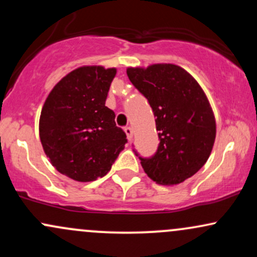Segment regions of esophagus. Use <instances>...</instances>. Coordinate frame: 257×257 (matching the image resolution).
Wrapping results in <instances>:
<instances>
[{"label": "esophagus", "instance_id": "34e87169", "mask_svg": "<svg viewBox=\"0 0 257 257\" xmlns=\"http://www.w3.org/2000/svg\"><path fill=\"white\" fill-rule=\"evenodd\" d=\"M124 132H125V134H126V138H128V140H132V138H133V129L131 128V126H125Z\"/></svg>", "mask_w": 257, "mask_h": 257}]
</instances>
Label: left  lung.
Listing matches in <instances>:
<instances>
[{"label":"left lung","instance_id":"left-lung-1","mask_svg":"<svg viewBox=\"0 0 257 257\" xmlns=\"http://www.w3.org/2000/svg\"><path fill=\"white\" fill-rule=\"evenodd\" d=\"M126 75L152 107L159 132L155 155L144 158L134 150L135 155L153 181L181 184L204 166L214 146L216 124L204 91L178 65L129 67Z\"/></svg>","mask_w":257,"mask_h":257}]
</instances>
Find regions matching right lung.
Instances as JSON below:
<instances>
[{
	"mask_svg": "<svg viewBox=\"0 0 257 257\" xmlns=\"http://www.w3.org/2000/svg\"><path fill=\"white\" fill-rule=\"evenodd\" d=\"M116 69L83 66L57 83L40 117V139L59 173L88 182L110 172L128 143L105 106Z\"/></svg>",
	"mask_w": 257,
	"mask_h": 257,
	"instance_id": "add662e5",
	"label": "right lung"
}]
</instances>
